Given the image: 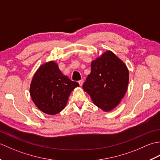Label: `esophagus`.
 <instances>
[{"label":"esophagus","mask_w":160,"mask_h":160,"mask_svg":"<svg viewBox=\"0 0 160 160\" xmlns=\"http://www.w3.org/2000/svg\"><path fill=\"white\" fill-rule=\"evenodd\" d=\"M83 80H79L78 81V83H79V84H80V86H82V84H83Z\"/></svg>","instance_id":"34e87169"}]
</instances>
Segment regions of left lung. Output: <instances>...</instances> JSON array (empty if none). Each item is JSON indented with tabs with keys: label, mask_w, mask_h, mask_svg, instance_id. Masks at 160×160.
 I'll return each instance as SVG.
<instances>
[{
	"label": "left lung",
	"mask_w": 160,
	"mask_h": 160,
	"mask_svg": "<svg viewBox=\"0 0 160 160\" xmlns=\"http://www.w3.org/2000/svg\"><path fill=\"white\" fill-rule=\"evenodd\" d=\"M91 72L83 84V89L93 103L104 111L116 107L127 92L128 70L115 54L107 51L91 64Z\"/></svg>",
	"instance_id": "left-lung-1"
}]
</instances>
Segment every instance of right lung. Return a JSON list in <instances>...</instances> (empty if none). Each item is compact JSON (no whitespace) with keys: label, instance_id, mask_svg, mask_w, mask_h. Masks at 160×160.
I'll list each match as a JSON object with an SVG mask.
<instances>
[{"label":"right lung","instance_id":"right-lung-1","mask_svg":"<svg viewBox=\"0 0 160 160\" xmlns=\"http://www.w3.org/2000/svg\"><path fill=\"white\" fill-rule=\"evenodd\" d=\"M78 86L61 73L55 62L50 61L40 66L33 76L30 95L40 111L55 115L64 109L71 92Z\"/></svg>","mask_w":160,"mask_h":160}]
</instances>
